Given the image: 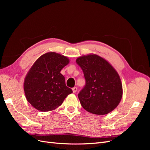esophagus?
I'll return each instance as SVG.
<instances>
[{
  "label": "esophagus",
  "instance_id": "34e87169",
  "mask_svg": "<svg viewBox=\"0 0 150 150\" xmlns=\"http://www.w3.org/2000/svg\"><path fill=\"white\" fill-rule=\"evenodd\" d=\"M72 89V92H73V93H76L77 92V90H78V89H77L76 87H74Z\"/></svg>",
  "mask_w": 150,
  "mask_h": 150
}]
</instances>
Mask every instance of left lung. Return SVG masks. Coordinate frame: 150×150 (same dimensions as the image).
I'll list each match as a JSON object with an SVG mask.
<instances>
[{
    "label": "left lung",
    "instance_id": "8db88e82",
    "mask_svg": "<svg viewBox=\"0 0 150 150\" xmlns=\"http://www.w3.org/2000/svg\"><path fill=\"white\" fill-rule=\"evenodd\" d=\"M86 79L84 88L78 94L81 106L94 115H104L118 106L122 86L120 77L106 59L90 54L77 58Z\"/></svg>",
    "mask_w": 150,
    "mask_h": 150
}]
</instances>
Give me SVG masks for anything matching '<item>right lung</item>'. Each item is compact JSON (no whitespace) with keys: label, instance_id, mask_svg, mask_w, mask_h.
Here are the masks:
<instances>
[{"label":"right lung","instance_id":"1","mask_svg":"<svg viewBox=\"0 0 150 150\" xmlns=\"http://www.w3.org/2000/svg\"><path fill=\"white\" fill-rule=\"evenodd\" d=\"M69 62L67 57L49 52L40 56L32 66L25 78L24 89L27 101L36 110L43 112L55 110L72 93L61 73Z\"/></svg>","mask_w":150,"mask_h":150}]
</instances>
